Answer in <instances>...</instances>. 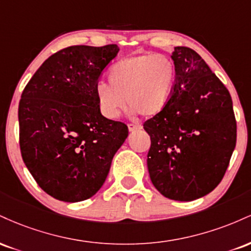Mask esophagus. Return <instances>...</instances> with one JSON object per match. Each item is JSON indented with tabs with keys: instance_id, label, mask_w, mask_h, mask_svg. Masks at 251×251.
<instances>
[{
	"instance_id": "esophagus-1",
	"label": "esophagus",
	"mask_w": 251,
	"mask_h": 251,
	"mask_svg": "<svg viewBox=\"0 0 251 251\" xmlns=\"http://www.w3.org/2000/svg\"><path fill=\"white\" fill-rule=\"evenodd\" d=\"M143 127L140 125H134V124H128V131L129 132H135V131H140Z\"/></svg>"
}]
</instances>
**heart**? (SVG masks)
Here are the masks:
<instances>
[{"mask_svg":"<svg viewBox=\"0 0 251 251\" xmlns=\"http://www.w3.org/2000/svg\"><path fill=\"white\" fill-rule=\"evenodd\" d=\"M108 83L99 81L94 97L100 113L116 119L126 102L131 111L154 117L166 107L176 83V67L163 54H140L124 57L107 73Z\"/></svg>","mask_w":251,"mask_h":251,"instance_id":"heart-1","label":"heart"}]
</instances>
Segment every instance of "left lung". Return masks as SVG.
Wrapping results in <instances>:
<instances>
[{"instance_id": "left-lung-1", "label": "left lung", "mask_w": 251, "mask_h": 251, "mask_svg": "<svg viewBox=\"0 0 251 251\" xmlns=\"http://www.w3.org/2000/svg\"><path fill=\"white\" fill-rule=\"evenodd\" d=\"M171 59L176 67L171 99L144 124L151 138L148 169L163 196L189 201L221 183L236 146V120L229 91L200 54L175 47Z\"/></svg>"}]
</instances>
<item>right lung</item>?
Wrapping results in <instances>:
<instances>
[{
	"label": "right lung",
	"instance_id": "1",
	"mask_svg": "<svg viewBox=\"0 0 251 251\" xmlns=\"http://www.w3.org/2000/svg\"><path fill=\"white\" fill-rule=\"evenodd\" d=\"M118 53L117 45L65 48L40 66L22 93V159L56 200L75 203L96 195L127 138V126L106 119L94 97L100 74Z\"/></svg>",
	"mask_w": 251,
	"mask_h": 251
}]
</instances>
